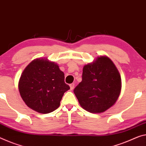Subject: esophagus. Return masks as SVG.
<instances>
[{
  "instance_id": "1",
  "label": "esophagus",
  "mask_w": 146,
  "mask_h": 146,
  "mask_svg": "<svg viewBox=\"0 0 146 146\" xmlns=\"http://www.w3.org/2000/svg\"><path fill=\"white\" fill-rule=\"evenodd\" d=\"M74 84H70V90H72L74 89Z\"/></svg>"
}]
</instances>
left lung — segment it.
<instances>
[{"label":"left lung","instance_id":"left-lung-1","mask_svg":"<svg viewBox=\"0 0 146 146\" xmlns=\"http://www.w3.org/2000/svg\"><path fill=\"white\" fill-rule=\"evenodd\" d=\"M121 88V79L115 64L108 57L100 56L84 66L82 81L74 93L83 108L101 113L115 104Z\"/></svg>","mask_w":146,"mask_h":146}]
</instances>
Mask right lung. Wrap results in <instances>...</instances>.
Segmentation results:
<instances>
[{
    "label": "right lung",
    "mask_w": 146,
    "mask_h": 146,
    "mask_svg": "<svg viewBox=\"0 0 146 146\" xmlns=\"http://www.w3.org/2000/svg\"><path fill=\"white\" fill-rule=\"evenodd\" d=\"M18 86L25 104L41 113L57 109L64 93L70 89L59 66L44 59H35L26 67Z\"/></svg>",
    "instance_id": "1"
}]
</instances>
